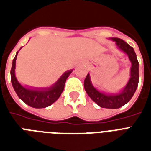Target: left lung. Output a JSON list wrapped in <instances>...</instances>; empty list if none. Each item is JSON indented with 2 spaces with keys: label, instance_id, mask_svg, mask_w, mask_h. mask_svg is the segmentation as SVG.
I'll return each mask as SVG.
<instances>
[{
  "label": "left lung",
  "instance_id": "obj_1",
  "mask_svg": "<svg viewBox=\"0 0 151 151\" xmlns=\"http://www.w3.org/2000/svg\"><path fill=\"white\" fill-rule=\"evenodd\" d=\"M111 40L116 43L119 49L128 55L132 63L130 76L126 86L118 94L107 95L101 92L92 85L89 73H88L84 81V87L87 94L97 105L100 107L108 109H117L129 103L136 92L139 83V62L133 48L124 41L117 37H111Z\"/></svg>",
  "mask_w": 151,
  "mask_h": 151
}]
</instances>
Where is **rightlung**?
Instances as JSON below:
<instances>
[{"label":"right lung","mask_w":151,"mask_h":151,"mask_svg":"<svg viewBox=\"0 0 151 151\" xmlns=\"http://www.w3.org/2000/svg\"><path fill=\"white\" fill-rule=\"evenodd\" d=\"M16 55L13 59L12 66L11 69V81L13 88L19 99H22L26 104L34 108H45L52 105V103L59 99L60 95L64 89V85L66 78L72 72V70L65 72L60 77L59 80L54 85L46 88H29L22 86L15 77V69Z\"/></svg>","instance_id":"1"}]
</instances>
